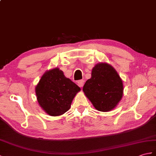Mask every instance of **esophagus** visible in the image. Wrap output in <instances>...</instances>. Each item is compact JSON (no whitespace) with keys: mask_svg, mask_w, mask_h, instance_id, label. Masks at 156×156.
I'll list each match as a JSON object with an SVG mask.
<instances>
[{"mask_svg":"<svg viewBox=\"0 0 156 156\" xmlns=\"http://www.w3.org/2000/svg\"><path fill=\"white\" fill-rule=\"evenodd\" d=\"M84 84V81L83 80H80L78 81V85L80 87H83Z\"/></svg>","mask_w":156,"mask_h":156,"instance_id":"esophagus-1","label":"esophagus"}]
</instances>
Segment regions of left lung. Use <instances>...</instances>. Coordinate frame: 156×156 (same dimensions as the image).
Wrapping results in <instances>:
<instances>
[{
  "label": "left lung",
  "mask_w": 156,
  "mask_h": 156,
  "mask_svg": "<svg viewBox=\"0 0 156 156\" xmlns=\"http://www.w3.org/2000/svg\"><path fill=\"white\" fill-rule=\"evenodd\" d=\"M123 84L114 68L106 63L93 68L92 77L83 87L86 97L96 110L108 112L114 108L122 99Z\"/></svg>",
  "instance_id": "1"
}]
</instances>
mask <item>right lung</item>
Here are the masks:
<instances>
[{"instance_id": "right-lung-1", "label": "right lung", "mask_w": 156, "mask_h": 156, "mask_svg": "<svg viewBox=\"0 0 156 156\" xmlns=\"http://www.w3.org/2000/svg\"><path fill=\"white\" fill-rule=\"evenodd\" d=\"M80 88L64 76L58 68L50 70L42 76L36 87L38 102L42 109L52 116H58L70 109Z\"/></svg>"}]
</instances>
